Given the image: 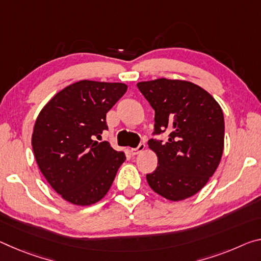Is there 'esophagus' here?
Instances as JSON below:
<instances>
[{"label": "esophagus", "instance_id": "34e87169", "mask_svg": "<svg viewBox=\"0 0 261 261\" xmlns=\"http://www.w3.org/2000/svg\"><path fill=\"white\" fill-rule=\"evenodd\" d=\"M144 150H145V144L144 143H140L139 145L136 147V148H131V154L132 155H136V154H139L140 152H143Z\"/></svg>", "mask_w": 261, "mask_h": 261}]
</instances>
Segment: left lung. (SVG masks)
<instances>
[{"label": "left lung", "instance_id": "obj_1", "mask_svg": "<svg viewBox=\"0 0 261 261\" xmlns=\"http://www.w3.org/2000/svg\"><path fill=\"white\" fill-rule=\"evenodd\" d=\"M154 109L153 135L168 131V140H148L158 156L148 186L165 198L181 201L204 187L220 164L224 147V116L216 100L189 81L156 79L137 84Z\"/></svg>", "mask_w": 261, "mask_h": 261}]
</instances>
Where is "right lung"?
Instances as JSON below:
<instances>
[{
	"mask_svg": "<svg viewBox=\"0 0 261 261\" xmlns=\"http://www.w3.org/2000/svg\"><path fill=\"white\" fill-rule=\"evenodd\" d=\"M127 86L81 80L53 96L37 117L32 148L40 172L56 192L76 205L96 203L108 193L125 160L108 142L106 116Z\"/></svg>",
	"mask_w": 261,
	"mask_h": 261,
	"instance_id": "add662e5",
	"label": "right lung"
}]
</instances>
